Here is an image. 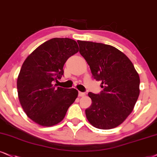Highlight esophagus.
Listing matches in <instances>:
<instances>
[{"label":"esophagus","mask_w":157,"mask_h":157,"mask_svg":"<svg viewBox=\"0 0 157 157\" xmlns=\"http://www.w3.org/2000/svg\"><path fill=\"white\" fill-rule=\"evenodd\" d=\"M85 94H86V93H85V92H78V96H79V97H83V96H84Z\"/></svg>","instance_id":"obj_1"}]
</instances>
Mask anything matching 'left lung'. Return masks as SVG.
Masks as SVG:
<instances>
[{
    "mask_svg": "<svg viewBox=\"0 0 157 157\" xmlns=\"http://www.w3.org/2000/svg\"><path fill=\"white\" fill-rule=\"evenodd\" d=\"M79 52L90 65L100 94L89 92L92 105L86 119L98 129L115 128L132 113L140 94V77L130 59L114 46L78 40Z\"/></svg>",
    "mask_w": 157,
    "mask_h": 157,
    "instance_id": "8db88e82",
    "label": "left lung"
}]
</instances>
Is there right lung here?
<instances>
[{
	"mask_svg": "<svg viewBox=\"0 0 157 157\" xmlns=\"http://www.w3.org/2000/svg\"><path fill=\"white\" fill-rule=\"evenodd\" d=\"M78 52L75 40L52 38L23 63L17 77L18 98L23 111L34 122L43 127L57 124L77 98L75 89L56 87L52 82L61 78L65 62Z\"/></svg>",
	"mask_w": 157,
	"mask_h": 157,
	"instance_id": "right-lung-1",
	"label": "right lung"
}]
</instances>
